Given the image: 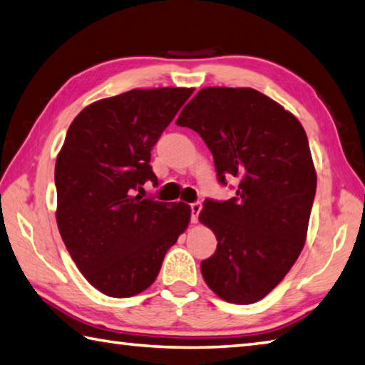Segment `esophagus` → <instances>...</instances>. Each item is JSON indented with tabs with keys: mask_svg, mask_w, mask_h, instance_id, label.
I'll return each instance as SVG.
<instances>
[{
	"mask_svg": "<svg viewBox=\"0 0 365 365\" xmlns=\"http://www.w3.org/2000/svg\"><path fill=\"white\" fill-rule=\"evenodd\" d=\"M200 211H202V203L200 202H195V203L190 205V221L194 224L198 221V215H200Z\"/></svg>",
	"mask_w": 365,
	"mask_h": 365,
	"instance_id": "1",
	"label": "esophagus"
}]
</instances>
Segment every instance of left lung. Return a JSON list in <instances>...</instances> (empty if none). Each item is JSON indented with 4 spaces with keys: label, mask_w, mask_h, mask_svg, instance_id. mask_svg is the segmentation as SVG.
Here are the masks:
<instances>
[{
    "label": "left lung",
    "mask_w": 365,
    "mask_h": 365,
    "mask_svg": "<svg viewBox=\"0 0 365 365\" xmlns=\"http://www.w3.org/2000/svg\"><path fill=\"white\" fill-rule=\"evenodd\" d=\"M211 150L217 181L240 180L230 200L206 198L198 219L215 232L216 252L202 260L219 297L250 305L277 287L304 250L316 171L302 123L254 88L206 87L178 118Z\"/></svg>",
    "instance_id": "obj_1"
}]
</instances>
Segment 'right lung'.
<instances>
[{
    "instance_id": "obj_1",
    "label": "right lung",
    "mask_w": 365,
    "mask_h": 365,
    "mask_svg": "<svg viewBox=\"0 0 365 365\" xmlns=\"http://www.w3.org/2000/svg\"><path fill=\"white\" fill-rule=\"evenodd\" d=\"M194 88H135L86 106L55 162L57 225L95 289L123 299L154 283L163 257L187 229L190 206L144 198L157 185L150 150Z\"/></svg>"
}]
</instances>
